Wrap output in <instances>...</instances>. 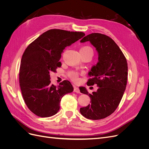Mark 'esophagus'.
Listing matches in <instances>:
<instances>
[{
	"label": "esophagus",
	"mask_w": 149,
	"mask_h": 149,
	"mask_svg": "<svg viewBox=\"0 0 149 149\" xmlns=\"http://www.w3.org/2000/svg\"><path fill=\"white\" fill-rule=\"evenodd\" d=\"M74 91L75 92V93H80V91H79V88H78V87H76V86H74Z\"/></svg>",
	"instance_id": "1"
}]
</instances>
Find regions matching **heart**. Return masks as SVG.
<instances>
[{
	"label": "heart",
	"instance_id": "obj_1",
	"mask_svg": "<svg viewBox=\"0 0 149 149\" xmlns=\"http://www.w3.org/2000/svg\"><path fill=\"white\" fill-rule=\"evenodd\" d=\"M91 52L93 53L92 48L89 46H85L82 47L80 49V52ZM70 77L74 81L78 80V73L75 72H70L69 74Z\"/></svg>",
	"mask_w": 149,
	"mask_h": 149
}]
</instances>
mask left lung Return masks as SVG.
I'll return each mask as SVG.
<instances>
[{
	"label": "left lung",
	"mask_w": 149,
	"mask_h": 149,
	"mask_svg": "<svg viewBox=\"0 0 149 149\" xmlns=\"http://www.w3.org/2000/svg\"><path fill=\"white\" fill-rule=\"evenodd\" d=\"M90 42L96 48L98 62L94 65L88 75L87 85L96 84L97 91L89 94L84 87L80 92L88 95L91 104L80 108L86 118L98 120L106 118L118 107L125 90L127 80V63L123 53L112 38L101 33L88 35L81 43Z\"/></svg>",
	"instance_id": "left-lung-1"
}]
</instances>
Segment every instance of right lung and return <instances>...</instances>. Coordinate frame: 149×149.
I'll return each instance as SVG.
<instances>
[{
	"mask_svg": "<svg viewBox=\"0 0 149 149\" xmlns=\"http://www.w3.org/2000/svg\"><path fill=\"white\" fill-rule=\"evenodd\" d=\"M85 35L80 31L51 29L40 35L22 55L19 82L22 96L29 109L41 118L56 114L65 94L73 91L69 81L58 86L51 84V72L61 66L63 49Z\"/></svg>",
	"mask_w": 149,
	"mask_h": 149,
	"instance_id": "1",
	"label": "right lung"
}]
</instances>
